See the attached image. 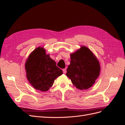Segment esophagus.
I'll return each instance as SVG.
<instances>
[{
    "label": "esophagus",
    "mask_w": 125,
    "mask_h": 125,
    "mask_svg": "<svg viewBox=\"0 0 125 125\" xmlns=\"http://www.w3.org/2000/svg\"><path fill=\"white\" fill-rule=\"evenodd\" d=\"M62 71H63V73H66V72H67L66 69H62Z\"/></svg>",
    "instance_id": "34e87169"
}]
</instances>
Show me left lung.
Returning a JSON list of instances; mask_svg holds the SVG:
<instances>
[{
    "instance_id": "left-lung-1",
    "label": "left lung",
    "mask_w": 125,
    "mask_h": 125,
    "mask_svg": "<svg viewBox=\"0 0 125 125\" xmlns=\"http://www.w3.org/2000/svg\"><path fill=\"white\" fill-rule=\"evenodd\" d=\"M70 59L66 75L77 89H89L99 76V60L88 47L84 46L71 54Z\"/></svg>"
}]
</instances>
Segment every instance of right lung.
I'll return each mask as SVG.
<instances>
[{"label":"right lung","instance_id":"1","mask_svg":"<svg viewBox=\"0 0 125 125\" xmlns=\"http://www.w3.org/2000/svg\"><path fill=\"white\" fill-rule=\"evenodd\" d=\"M25 69L30 84L42 92L50 89L55 79L63 73L50 55H46L45 49L41 47L30 54L25 63Z\"/></svg>","mask_w":125,"mask_h":125}]
</instances>
